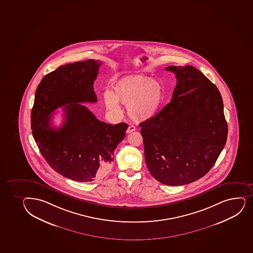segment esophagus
I'll return each mask as SVG.
<instances>
[{
	"label": "esophagus",
	"mask_w": 253,
	"mask_h": 253,
	"mask_svg": "<svg viewBox=\"0 0 253 253\" xmlns=\"http://www.w3.org/2000/svg\"><path fill=\"white\" fill-rule=\"evenodd\" d=\"M136 130V128L133 126V125H129L128 127V129H127V133H132V132H133V131Z\"/></svg>",
	"instance_id": "34e87169"
}]
</instances>
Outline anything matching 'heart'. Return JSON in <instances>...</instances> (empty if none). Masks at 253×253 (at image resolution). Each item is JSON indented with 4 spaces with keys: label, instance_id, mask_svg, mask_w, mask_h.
Returning a JSON list of instances; mask_svg holds the SVG:
<instances>
[{
    "label": "heart",
    "instance_id": "b5f03b06",
    "mask_svg": "<svg viewBox=\"0 0 253 253\" xmlns=\"http://www.w3.org/2000/svg\"><path fill=\"white\" fill-rule=\"evenodd\" d=\"M164 100L161 82L144 75L125 77L103 92V102L112 112L120 111V104L127 106L129 118L137 122L155 117Z\"/></svg>",
    "mask_w": 253,
    "mask_h": 253
}]
</instances>
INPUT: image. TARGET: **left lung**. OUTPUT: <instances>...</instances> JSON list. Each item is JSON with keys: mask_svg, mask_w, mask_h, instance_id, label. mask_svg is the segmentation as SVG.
<instances>
[{"mask_svg": "<svg viewBox=\"0 0 253 253\" xmlns=\"http://www.w3.org/2000/svg\"><path fill=\"white\" fill-rule=\"evenodd\" d=\"M175 74L171 101L155 117L140 123L144 159L159 182L181 185L209 172L227 139L220 92L192 66H169Z\"/></svg>", "mask_w": 253, "mask_h": 253, "instance_id": "8db88e82", "label": "left lung"}]
</instances>
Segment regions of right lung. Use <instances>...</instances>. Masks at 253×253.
Instances as JSON below:
<instances>
[{
  "mask_svg": "<svg viewBox=\"0 0 253 253\" xmlns=\"http://www.w3.org/2000/svg\"><path fill=\"white\" fill-rule=\"evenodd\" d=\"M101 63L93 59L61 66L42 79L36 91L31 126L36 144L55 171L79 182L104 176L128 125L97 120L80 103H96L93 82ZM64 106L65 122L50 125L51 113Z\"/></svg>",
  "mask_w": 253,
  "mask_h": 253,
  "instance_id": "obj_1",
  "label": "right lung"
}]
</instances>
